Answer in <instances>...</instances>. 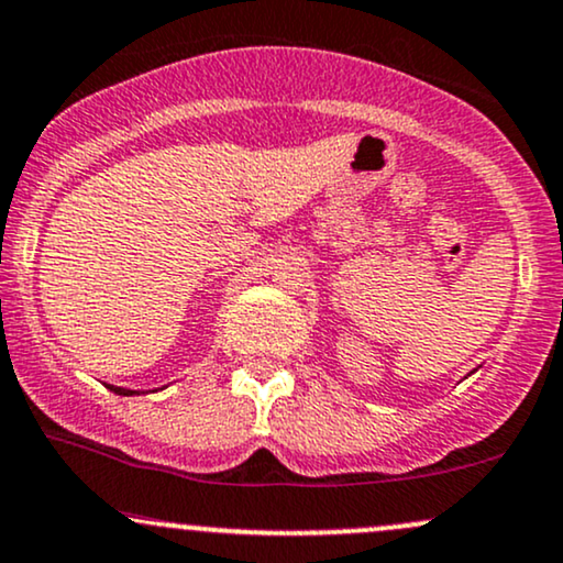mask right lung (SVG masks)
Listing matches in <instances>:
<instances>
[{
	"instance_id": "right-lung-1",
	"label": "right lung",
	"mask_w": 563,
	"mask_h": 563,
	"mask_svg": "<svg viewBox=\"0 0 563 563\" xmlns=\"http://www.w3.org/2000/svg\"><path fill=\"white\" fill-rule=\"evenodd\" d=\"M107 388L118 393V396H133V393H135V390H128V388H114V385H107Z\"/></svg>"
}]
</instances>
